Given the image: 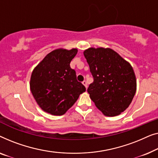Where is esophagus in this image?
Wrapping results in <instances>:
<instances>
[{
	"mask_svg": "<svg viewBox=\"0 0 158 158\" xmlns=\"http://www.w3.org/2000/svg\"><path fill=\"white\" fill-rule=\"evenodd\" d=\"M82 84H83L85 86L86 88H87V82H86V81H85V80H84V81H82Z\"/></svg>",
	"mask_w": 158,
	"mask_h": 158,
	"instance_id": "obj_1",
	"label": "esophagus"
}]
</instances>
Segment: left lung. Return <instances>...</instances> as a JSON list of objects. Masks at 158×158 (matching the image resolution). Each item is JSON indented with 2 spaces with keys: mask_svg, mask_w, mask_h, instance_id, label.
<instances>
[{
  "mask_svg": "<svg viewBox=\"0 0 158 158\" xmlns=\"http://www.w3.org/2000/svg\"><path fill=\"white\" fill-rule=\"evenodd\" d=\"M84 55L94 78L87 89L91 99L105 116L120 114L130 106L136 92L132 66L109 48H89Z\"/></svg>",
  "mask_w": 158,
  "mask_h": 158,
  "instance_id": "left-lung-1",
  "label": "left lung"
}]
</instances>
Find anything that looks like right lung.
<instances>
[{
	"instance_id": "1",
	"label": "right lung",
	"mask_w": 158,
	"mask_h": 158,
	"mask_svg": "<svg viewBox=\"0 0 158 158\" xmlns=\"http://www.w3.org/2000/svg\"><path fill=\"white\" fill-rule=\"evenodd\" d=\"M77 52V48L52 51L33 71L31 92L44 112L63 115L86 91L85 86L77 81L76 72L70 67Z\"/></svg>"
}]
</instances>
